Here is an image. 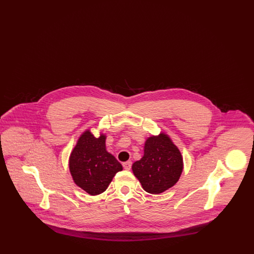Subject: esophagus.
<instances>
[{
    "label": "esophagus",
    "mask_w": 254,
    "mask_h": 254,
    "mask_svg": "<svg viewBox=\"0 0 254 254\" xmlns=\"http://www.w3.org/2000/svg\"><path fill=\"white\" fill-rule=\"evenodd\" d=\"M131 165H132L131 161H127V162L123 163V167H124V169H126V170H129L130 168H131Z\"/></svg>",
    "instance_id": "esophagus-1"
}]
</instances>
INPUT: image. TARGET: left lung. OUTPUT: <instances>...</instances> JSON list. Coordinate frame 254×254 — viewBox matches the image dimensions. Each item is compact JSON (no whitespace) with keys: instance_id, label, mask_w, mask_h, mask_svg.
I'll use <instances>...</instances> for the list:
<instances>
[{"instance_id":"obj_1","label":"left lung","mask_w":254,"mask_h":254,"mask_svg":"<svg viewBox=\"0 0 254 254\" xmlns=\"http://www.w3.org/2000/svg\"><path fill=\"white\" fill-rule=\"evenodd\" d=\"M131 168L144 190L150 194H160L179 181L184 162L177 145L167 133L161 131L146 138L144 155L134 162Z\"/></svg>"}]
</instances>
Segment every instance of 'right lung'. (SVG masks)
<instances>
[{
  "instance_id": "obj_1",
  "label": "right lung",
  "mask_w": 254,
  "mask_h": 254,
  "mask_svg": "<svg viewBox=\"0 0 254 254\" xmlns=\"http://www.w3.org/2000/svg\"><path fill=\"white\" fill-rule=\"evenodd\" d=\"M107 135L95 137L89 128L78 138L68 160L73 182L89 195L103 193L118 171L121 164L106 146Z\"/></svg>"
}]
</instances>
